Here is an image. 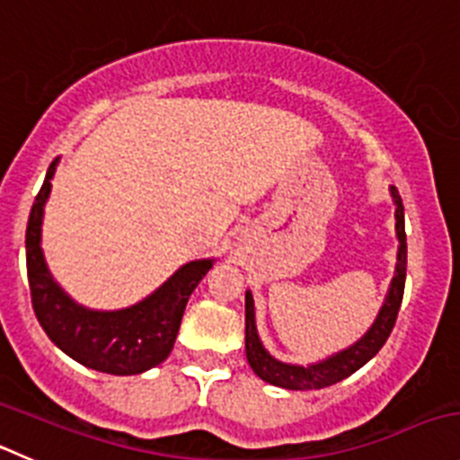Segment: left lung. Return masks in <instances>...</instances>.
<instances>
[{
    "label": "left lung",
    "mask_w": 460,
    "mask_h": 460,
    "mask_svg": "<svg viewBox=\"0 0 460 460\" xmlns=\"http://www.w3.org/2000/svg\"><path fill=\"white\" fill-rule=\"evenodd\" d=\"M388 191H391L393 205H395V273H393L391 284H388L386 298H384L382 307H379V314L375 316L373 325L366 330V334L361 339H357L352 345L341 349V352L330 354V357L307 366L279 361L261 343L255 321V300H252V291H246V358L248 364H251L252 373L260 379H264L266 384L287 388V391H314V388L332 386V384L343 382L345 377L357 373L361 366L368 364L370 358L384 348L386 339L391 336L393 325H395L397 312H400L406 279L404 205H402V199L395 187H388Z\"/></svg>",
    "instance_id": "obj_1"
}]
</instances>
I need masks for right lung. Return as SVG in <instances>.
I'll list each match as a JSON object with an SVG mask.
<instances>
[{
    "label": "right lung",
    "mask_w": 460,
    "mask_h": 460,
    "mask_svg": "<svg viewBox=\"0 0 460 460\" xmlns=\"http://www.w3.org/2000/svg\"><path fill=\"white\" fill-rule=\"evenodd\" d=\"M58 160L56 157L47 169L26 226V273L33 312L54 345L85 368L108 375L146 373L172 352L187 300L214 260L187 261L130 307L103 312L76 303L56 282L42 252V218Z\"/></svg>",
    "instance_id": "add662e5"
}]
</instances>
